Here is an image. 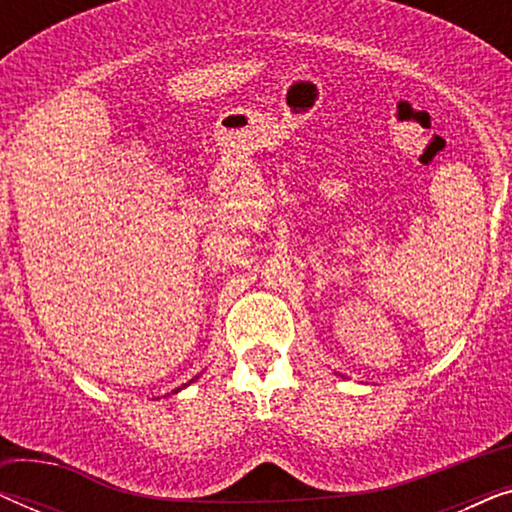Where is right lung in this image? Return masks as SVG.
<instances>
[{
    "mask_svg": "<svg viewBox=\"0 0 512 512\" xmlns=\"http://www.w3.org/2000/svg\"><path fill=\"white\" fill-rule=\"evenodd\" d=\"M191 382H193V380H191ZM177 391H179V389H177Z\"/></svg>",
    "mask_w": 512,
    "mask_h": 512,
    "instance_id": "1",
    "label": "right lung"
}]
</instances>
